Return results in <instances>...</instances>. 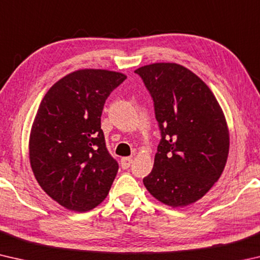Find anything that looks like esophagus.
<instances>
[{
	"instance_id": "obj_1",
	"label": "esophagus",
	"mask_w": 260,
	"mask_h": 260,
	"mask_svg": "<svg viewBox=\"0 0 260 260\" xmlns=\"http://www.w3.org/2000/svg\"><path fill=\"white\" fill-rule=\"evenodd\" d=\"M132 162H133V159H132L131 157H124V158H121V160H120L121 167H122V169H124V170L128 169Z\"/></svg>"
}]
</instances>
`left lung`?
I'll use <instances>...</instances> for the list:
<instances>
[{"label": "left lung", "mask_w": 260, "mask_h": 260, "mask_svg": "<svg viewBox=\"0 0 260 260\" xmlns=\"http://www.w3.org/2000/svg\"><path fill=\"white\" fill-rule=\"evenodd\" d=\"M135 73L155 103L161 140L147 190L162 204L183 208L218 181L230 152V129L208 85L177 63H152Z\"/></svg>", "instance_id": "obj_1"}]
</instances>
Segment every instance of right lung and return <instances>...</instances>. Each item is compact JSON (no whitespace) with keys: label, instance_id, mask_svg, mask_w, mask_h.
Instances as JSON below:
<instances>
[{"label":"right lung","instance_id":"obj_1","mask_svg":"<svg viewBox=\"0 0 260 260\" xmlns=\"http://www.w3.org/2000/svg\"><path fill=\"white\" fill-rule=\"evenodd\" d=\"M126 74L81 69L52 85L35 114L28 141L38 183L63 208L87 212L107 199L118 164L101 129L105 100Z\"/></svg>","mask_w":260,"mask_h":260}]
</instances>
